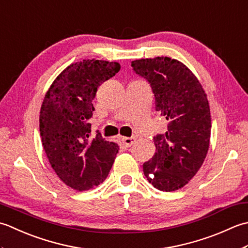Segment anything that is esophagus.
<instances>
[{
	"mask_svg": "<svg viewBox=\"0 0 248 248\" xmlns=\"http://www.w3.org/2000/svg\"><path fill=\"white\" fill-rule=\"evenodd\" d=\"M136 138L135 137H124L122 138V142L126 146V148H129V146L133 145L135 143Z\"/></svg>",
	"mask_w": 248,
	"mask_h": 248,
	"instance_id": "obj_1",
	"label": "esophagus"
}]
</instances>
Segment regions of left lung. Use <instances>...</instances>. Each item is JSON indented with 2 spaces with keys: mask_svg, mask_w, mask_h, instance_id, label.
<instances>
[{
  "mask_svg": "<svg viewBox=\"0 0 248 248\" xmlns=\"http://www.w3.org/2000/svg\"><path fill=\"white\" fill-rule=\"evenodd\" d=\"M131 66L150 82L156 110L168 122L166 133L154 137L156 152L142 165L143 173L155 188L178 190L194 178L208 154L212 126L208 97L198 78L178 60L140 59Z\"/></svg>",
  "mask_w": 248,
  "mask_h": 248,
  "instance_id": "left-lung-1",
  "label": "left lung"
}]
</instances>
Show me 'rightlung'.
Masks as SVG:
<instances>
[{
  "label": "right lung",
  "instance_id": "obj_1",
  "mask_svg": "<svg viewBox=\"0 0 248 248\" xmlns=\"http://www.w3.org/2000/svg\"><path fill=\"white\" fill-rule=\"evenodd\" d=\"M118 62L83 60L65 68L45 95L39 131L49 163L61 181L75 190H89L109 174L120 146L99 133L91 138L92 100L98 87L119 73Z\"/></svg>",
  "mask_w": 248,
  "mask_h": 248
}]
</instances>
